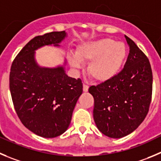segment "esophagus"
Segmentation results:
<instances>
[{"mask_svg": "<svg viewBox=\"0 0 161 161\" xmlns=\"http://www.w3.org/2000/svg\"><path fill=\"white\" fill-rule=\"evenodd\" d=\"M88 89H89V86L86 84H83V91L84 92H87Z\"/></svg>", "mask_w": 161, "mask_h": 161, "instance_id": "obj_1", "label": "esophagus"}]
</instances>
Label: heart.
Segmentation results:
<instances>
[{
    "instance_id": "1",
    "label": "heart",
    "mask_w": 161,
    "mask_h": 161,
    "mask_svg": "<svg viewBox=\"0 0 161 161\" xmlns=\"http://www.w3.org/2000/svg\"><path fill=\"white\" fill-rule=\"evenodd\" d=\"M75 57L70 58V65L79 68V62L90 63L89 75L97 82H106L120 72L127 57V48L122 42L104 38L79 46Z\"/></svg>"
}]
</instances>
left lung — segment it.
<instances>
[{
	"instance_id": "left-lung-1",
	"label": "left lung",
	"mask_w": 161,
	"mask_h": 161,
	"mask_svg": "<svg viewBox=\"0 0 161 161\" xmlns=\"http://www.w3.org/2000/svg\"><path fill=\"white\" fill-rule=\"evenodd\" d=\"M130 53L124 68L114 79L91 86L94 99L93 114L102 133L121 138L134 131L149 110L153 93V72L145 54L128 36Z\"/></svg>"
}]
</instances>
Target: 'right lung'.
Instances as JSON below:
<instances>
[{
  "label": "right lung",
  "mask_w": 161,
  "mask_h": 161,
  "mask_svg": "<svg viewBox=\"0 0 161 161\" xmlns=\"http://www.w3.org/2000/svg\"><path fill=\"white\" fill-rule=\"evenodd\" d=\"M65 31H52L30 40L13 60L9 89L18 118L27 129L42 137L64 133L82 93L80 79L68 77L64 67L41 68L34 59L35 50L62 41Z\"/></svg>",
  "instance_id": "add662e5"
}]
</instances>
